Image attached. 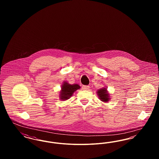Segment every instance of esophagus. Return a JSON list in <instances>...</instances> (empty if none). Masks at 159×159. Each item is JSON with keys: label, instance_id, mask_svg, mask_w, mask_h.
<instances>
[{"label": "esophagus", "instance_id": "obj_1", "mask_svg": "<svg viewBox=\"0 0 159 159\" xmlns=\"http://www.w3.org/2000/svg\"><path fill=\"white\" fill-rule=\"evenodd\" d=\"M82 88L83 90H89V86H83Z\"/></svg>", "mask_w": 159, "mask_h": 159}]
</instances>
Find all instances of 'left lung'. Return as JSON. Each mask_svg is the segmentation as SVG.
<instances>
[{
  "instance_id": "obj_1",
  "label": "left lung",
  "mask_w": 159,
  "mask_h": 159,
  "mask_svg": "<svg viewBox=\"0 0 159 159\" xmlns=\"http://www.w3.org/2000/svg\"><path fill=\"white\" fill-rule=\"evenodd\" d=\"M97 93L99 99L102 102H107L110 99V93L107 91V88H102L99 89L97 92Z\"/></svg>"
}]
</instances>
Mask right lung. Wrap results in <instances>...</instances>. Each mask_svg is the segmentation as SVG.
<instances>
[{
  "mask_svg": "<svg viewBox=\"0 0 159 159\" xmlns=\"http://www.w3.org/2000/svg\"><path fill=\"white\" fill-rule=\"evenodd\" d=\"M80 86L77 84H70L67 82H64L60 92L59 97L61 100L66 101L70 98L75 91L79 89Z\"/></svg>",
  "mask_w": 159,
  "mask_h": 159,
  "instance_id": "obj_1",
  "label": "right lung"
}]
</instances>
